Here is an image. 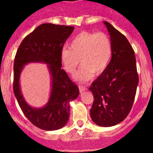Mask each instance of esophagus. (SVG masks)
Segmentation results:
<instances>
[{
  "instance_id": "esophagus-1",
  "label": "esophagus",
  "mask_w": 153,
  "mask_h": 153,
  "mask_svg": "<svg viewBox=\"0 0 153 153\" xmlns=\"http://www.w3.org/2000/svg\"><path fill=\"white\" fill-rule=\"evenodd\" d=\"M78 87H79V90H80V92H83L84 91H85L86 89V86H83V85H79L78 86Z\"/></svg>"
}]
</instances>
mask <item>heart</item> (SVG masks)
Listing matches in <instances>:
<instances>
[{"label":"heart","instance_id":"b5f03b06","mask_svg":"<svg viewBox=\"0 0 153 153\" xmlns=\"http://www.w3.org/2000/svg\"><path fill=\"white\" fill-rule=\"evenodd\" d=\"M112 42L104 32H81L69 44V49H63L60 60L66 72L74 74L81 61L82 67L75 74V79L84 82L101 75L112 58Z\"/></svg>","mask_w":153,"mask_h":153}]
</instances>
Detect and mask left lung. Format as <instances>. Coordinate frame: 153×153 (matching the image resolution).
I'll use <instances>...</instances> for the list:
<instances>
[{
	"label": "left lung",
	"instance_id": "obj_1",
	"mask_svg": "<svg viewBox=\"0 0 153 153\" xmlns=\"http://www.w3.org/2000/svg\"><path fill=\"white\" fill-rule=\"evenodd\" d=\"M112 42V59L106 70L92 83L94 96L90 116L95 124L112 126L127 117L138 84L135 52L122 33L104 21Z\"/></svg>",
	"mask_w": 153,
	"mask_h": 153
}]
</instances>
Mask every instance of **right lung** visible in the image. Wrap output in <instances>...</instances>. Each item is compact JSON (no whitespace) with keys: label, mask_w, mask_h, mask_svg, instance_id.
<instances>
[{"label":"right lung","mask_w":153,"mask_h":153,"mask_svg":"<svg viewBox=\"0 0 153 153\" xmlns=\"http://www.w3.org/2000/svg\"><path fill=\"white\" fill-rule=\"evenodd\" d=\"M74 30L73 27L44 24L24 38L20 44L14 62L13 91L18 104L32 124L44 130H56L64 126L69 117V102L79 95L76 84L61 69L60 55L63 47ZM48 64L52 77V90L47 105L33 108L24 100L19 89V75L29 62Z\"/></svg>","instance_id":"1"}]
</instances>
